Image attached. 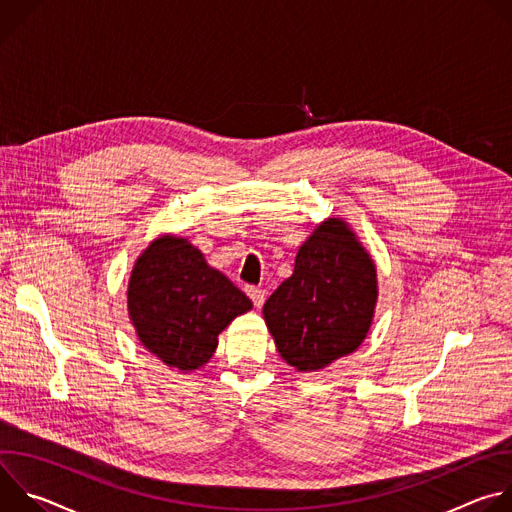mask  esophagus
Segmentation results:
<instances>
[{
  "mask_svg": "<svg viewBox=\"0 0 512 512\" xmlns=\"http://www.w3.org/2000/svg\"><path fill=\"white\" fill-rule=\"evenodd\" d=\"M245 291H247V296L251 298V302L255 304V308H261V306H263V302H265V291H263L261 287L249 285Z\"/></svg>",
  "mask_w": 512,
  "mask_h": 512,
  "instance_id": "34e87169",
  "label": "esophagus"
}]
</instances>
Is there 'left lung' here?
Instances as JSON below:
<instances>
[{
    "label": "left lung",
    "mask_w": 512,
    "mask_h": 512,
    "mask_svg": "<svg viewBox=\"0 0 512 512\" xmlns=\"http://www.w3.org/2000/svg\"><path fill=\"white\" fill-rule=\"evenodd\" d=\"M379 300L377 265L344 218L328 216L302 243L296 265L263 306L281 358L322 371L367 338Z\"/></svg>",
    "instance_id": "8db88e82"
}]
</instances>
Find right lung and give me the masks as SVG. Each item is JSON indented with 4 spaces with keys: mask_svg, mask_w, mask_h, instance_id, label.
<instances>
[{
    "mask_svg": "<svg viewBox=\"0 0 512 512\" xmlns=\"http://www.w3.org/2000/svg\"><path fill=\"white\" fill-rule=\"evenodd\" d=\"M251 308L243 291L180 235H160L145 247L127 283V314L137 340L180 373L202 369L218 334Z\"/></svg>",
    "mask_w": 512,
    "mask_h": 512,
    "instance_id": "add662e5",
    "label": "right lung"
}]
</instances>
